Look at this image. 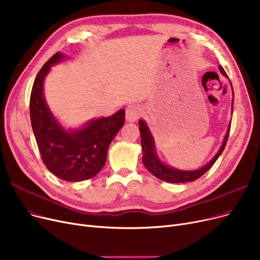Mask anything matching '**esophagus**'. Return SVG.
I'll use <instances>...</instances> for the list:
<instances>
[{"instance_id": "esophagus-1", "label": "esophagus", "mask_w": 260, "mask_h": 260, "mask_svg": "<svg viewBox=\"0 0 260 260\" xmlns=\"http://www.w3.org/2000/svg\"><path fill=\"white\" fill-rule=\"evenodd\" d=\"M142 114V110L139 105L133 104L127 106L126 108V120L129 122H134L139 119V117Z\"/></svg>"}]
</instances>
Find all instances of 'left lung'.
<instances>
[{"mask_svg":"<svg viewBox=\"0 0 260 260\" xmlns=\"http://www.w3.org/2000/svg\"><path fill=\"white\" fill-rule=\"evenodd\" d=\"M219 68L221 70V73L224 76H228L226 72L224 71L223 68L221 66ZM233 93H234V90H233ZM233 106H234V100H233ZM139 125H140L139 131L141 134V146H142V152H143L142 162H143L144 167L148 169V170L154 176H156L157 178H159L161 180H165V182H168V183L192 182V180H196L199 177H201L203 174H205L213 166V164L216 162V160L218 159L219 156L222 154L223 150L225 149V145H226L230 131H231V127H230L219 152L206 166H204L196 171H182V170H176V169L168 167V166L164 165L162 162H160V160L158 159L156 156L154 140H153V137H152V135H151L148 126H146V124L142 120L139 121Z\"/></svg>","mask_w":260,"mask_h":260,"instance_id":"left-lung-1","label":"left lung"}]
</instances>
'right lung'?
Here are the masks:
<instances>
[{"instance_id":"right-lung-1","label":"right lung","mask_w":260,"mask_h":260,"mask_svg":"<svg viewBox=\"0 0 260 260\" xmlns=\"http://www.w3.org/2000/svg\"><path fill=\"white\" fill-rule=\"evenodd\" d=\"M62 58V54H54L38 72L29 99L30 122L48 170L68 182H81L102 170L108 146L125 121V110L90 121L82 129L66 132L52 116L42 92L43 80L51 66Z\"/></svg>"}]
</instances>
